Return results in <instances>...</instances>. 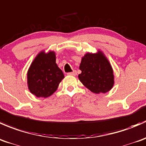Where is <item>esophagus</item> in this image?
<instances>
[{
    "instance_id": "esophagus-1",
    "label": "esophagus",
    "mask_w": 146,
    "mask_h": 146,
    "mask_svg": "<svg viewBox=\"0 0 146 146\" xmlns=\"http://www.w3.org/2000/svg\"><path fill=\"white\" fill-rule=\"evenodd\" d=\"M68 75H71V76H76V70H74L72 72H69L67 73Z\"/></svg>"
}]
</instances>
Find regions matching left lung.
<instances>
[{"label": "left lung", "mask_w": 146, "mask_h": 146, "mask_svg": "<svg viewBox=\"0 0 146 146\" xmlns=\"http://www.w3.org/2000/svg\"><path fill=\"white\" fill-rule=\"evenodd\" d=\"M79 70V80L93 93H106L114 84L113 69L102 51L86 53L82 58Z\"/></svg>", "instance_id": "obj_1"}]
</instances>
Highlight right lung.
<instances>
[{
  "instance_id": "obj_1",
  "label": "right lung",
  "mask_w": 146,
  "mask_h": 146,
  "mask_svg": "<svg viewBox=\"0 0 146 146\" xmlns=\"http://www.w3.org/2000/svg\"><path fill=\"white\" fill-rule=\"evenodd\" d=\"M64 76L56 64L55 53L42 51L32 62L27 72V86L37 97L47 98L58 88Z\"/></svg>"
}]
</instances>
